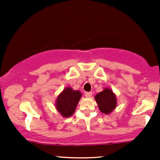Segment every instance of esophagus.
Returning a JSON list of instances; mask_svg holds the SVG:
<instances>
[{
	"label": "esophagus",
	"instance_id": "1",
	"mask_svg": "<svg viewBox=\"0 0 160 160\" xmlns=\"http://www.w3.org/2000/svg\"><path fill=\"white\" fill-rule=\"evenodd\" d=\"M92 94V93L91 92H85V95L86 97H91Z\"/></svg>",
	"mask_w": 160,
	"mask_h": 160
}]
</instances>
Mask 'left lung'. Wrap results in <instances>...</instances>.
I'll list each match as a JSON object with an SVG mask.
<instances>
[{
	"instance_id": "8db88e82",
	"label": "left lung",
	"mask_w": 160,
	"mask_h": 160,
	"mask_svg": "<svg viewBox=\"0 0 160 160\" xmlns=\"http://www.w3.org/2000/svg\"><path fill=\"white\" fill-rule=\"evenodd\" d=\"M95 98L100 111L106 114L111 113L117 106L115 95L108 88L95 95Z\"/></svg>"
}]
</instances>
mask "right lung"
<instances>
[{
  "instance_id": "add662e5",
  "label": "right lung",
  "mask_w": 160,
  "mask_h": 160,
  "mask_svg": "<svg viewBox=\"0 0 160 160\" xmlns=\"http://www.w3.org/2000/svg\"><path fill=\"white\" fill-rule=\"evenodd\" d=\"M80 98L81 93L80 92L73 90L70 87L66 88L57 99L56 105L57 110L63 117H71L74 113Z\"/></svg>"
}]
</instances>
